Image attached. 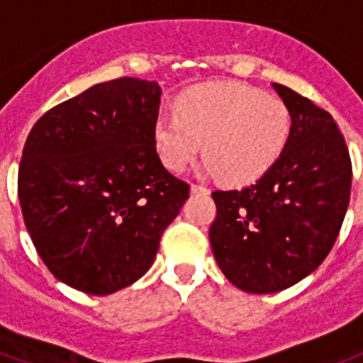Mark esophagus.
Listing matches in <instances>:
<instances>
[{"label":"esophagus","mask_w":363,"mask_h":363,"mask_svg":"<svg viewBox=\"0 0 363 363\" xmlns=\"http://www.w3.org/2000/svg\"><path fill=\"white\" fill-rule=\"evenodd\" d=\"M208 188L203 184H191V194H208Z\"/></svg>","instance_id":"34e87169"}]
</instances>
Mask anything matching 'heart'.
Instances as JSON below:
<instances>
[{
    "mask_svg": "<svg viewBox=\"0 0 363 363\" xmlns=\"http://www.w3.org/2000/svg\"><path fill=\"white\" fill-rule=\"evenodd\" d=\"M290 130V111L279 97L240 83H212L182 94L175 114L158 116L153 145L167 169L182 172L205 142L203 169L228 184H247L279 160Z\"/></svg>",
    "mask_w": 363,
    "mask_h": 363,
    "instance_id": "heart-1",
    "label": "heart"
}]
</instances>
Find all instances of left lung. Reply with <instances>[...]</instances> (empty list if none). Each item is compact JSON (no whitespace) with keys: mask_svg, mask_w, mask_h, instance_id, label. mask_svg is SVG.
I'll return each mask as SVG.
<instances>
[{"mask_svg":"<svg viewBox=\"0 0 363 363\" xmlns=\"http://www.w3.org/2000/svg\"><path fill=\"white\" fill-rule=\"evenodd\" d=\"M288 144L269 172L243 190L214 191L208 238L219 269L247 294H275L321 266L351 197L349 149L336 121L288 86Z\"/></svg>","mask_w":363,"mask_h":363,"instance_id":"8db88e82","label":"left lung"}]
</instances>
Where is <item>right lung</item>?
Segmentation results:
<instances>
[{
  "instance_id": "add662e5",
  "label": "right lung",
  "mask_w": 363,
  "mask_h": 363,
  "mask_svg": "<svg viewBox=\"0 0 363 363\" xmlns=\"http://www.w3.org/2000/svg\"><path fill=\"white\" fill-rule=\"evenodd\" d=\"M162 90L121 77L45 112L27 136L18 197L36 251L60 282L111 295L153 266L190 186L153 145Z\"/></svg>"
}]
</instances>
